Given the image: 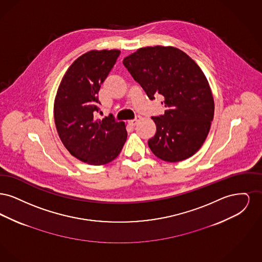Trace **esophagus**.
<instances>
[{"mask_svg": "<svg viewBox=\"0 0 262 262\" xmlns=\"http://www.w3.org/2000/svg\"><path fill=\"white\" fill-rule=\"evenodd\" d=\"M139 119H140V117H139V116H137V117H136L135 119H133V120H130V121H128V123H129V125L135 126V125H137V122L139 121Z\"/></svg>", "mask_w": 262, "mask_h": 262, "instance_id": "obj_1", "label": "esophagus"}]
</instances>
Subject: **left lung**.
<instances>
[{"label":"left lung","mask_w":262,"mask_h":262,"mask_svg":"<svg viewBox=\"0 0 262 262\" xmlns=\"http://www.w3.org/2000/svg\"><path fill=\"white\" fill-rule=\"evenodd\" d=\"M123 63L150 100L162 96L165 113L152 117L156 134L148 146L153 154L167 162L192 156L214 116L211 89L196 62L174 47L155 46L138 49Z\"/></svg>","instance_id":"8db88e82"}]
</instances>
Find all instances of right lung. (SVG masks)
I'll use <instances>...</instances> for the list:
<instances>
[{
  "instance_id": "right-lung-1",
  "label": "right lung",
  "mask_w": 262,
  "mask_h": 262,
  "mask_svg": "<svg viewBox=\"0 0 262 262\" xmlns=\"http://www.w3.org/2000/svg\"><path fill=\"white\" fill-rule=\"evenodd\" d=\"M119 50L89 51L63 75L55 105V124L64 147L82 162L104 165L120 154L127 133L113 116L96 119L98 91L120 56Z\"/></svg>"
}]
</instances>
